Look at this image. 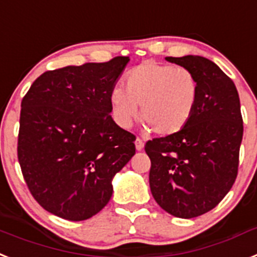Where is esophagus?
<instances>
[{
  "instance_id": "1",
  "label": "esophagus",
  "mask_w": 257,
  "mask_h": 257,
  "mask_svg": "<svg viewBox=\"0 0 257 257\" xmlns=\"http://www.w3.org/2000/svg\"><path fill=\"white\" fill-rule=\"evenodd\" d=\"M135 146H137V150L138 151H142L144 148V142L142 139H140L139 137H138L137 140H135Z\"/></svg>"
}]
</instances>
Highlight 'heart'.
<instances>
[{"label":"heart","instance_id":"1","mask_svg":"<svg viewBox=\"0 0 257 257\" xmlns=\"http://www.w3.org/2000/svg\"><path fill=\"white\" fill-rule=\"evenodd\" d=\"M199 98V84L190 70L181 66L146 61L124 76V88L110 93L114 120L127 128L140 117L160 137L179 133L190 122Z\"/></svg>","mask_w":257,"mask_h":257}]
</instances>
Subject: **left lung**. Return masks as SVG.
Here are the masks:
<instances>
[{
  "mask_svg": "<svg viewBox=\"0 0 257 257\" xmlns=\"http://www.w3.org/2000/svg\"><path fill=\"white\" fill-rule=\"evenodd\" d=\"M192 72L199 98L183 130L146 143L155 200L179 218L201 216L218 205L238 175L243 118L235 84L200 56L166 57Z\"/></svg>",
  "mask_w": 257,
  "mask_h": 257,
  "instance_id": "left-lung-1",
  "label": "left lung"
}]
</instances>
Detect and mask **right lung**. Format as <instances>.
<instances>
[{"mask_svg":"<svg viewBox=\"0 0 257 257\" xmlns=\"http://www.w3.org/2000/svg\"><path fill=\"white\" fill-rule=\"evenodd\" d=\"M128 57L41 74L22 100L18 161L31 195L69 221L95 216L135 155V135L111 118L110 93Z\"/></svg>","mask_w":257,"mask_h":257,"instance_id":"right-lung-1","label":"right lung"}]
</instances>
